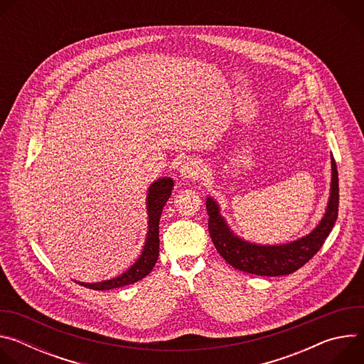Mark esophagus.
<instances>
[{
  "instance_id": "esophagus-1",
  "label": "esophagus",
  "mask_w": 364,
  "mask_h": 364,
  "mask_svg": "<svg viewBox=\"0 0 364 364\" xmlns=\"http://www.w3.org/2000/svg\"><path fill=\"white\" fill-rule=\"evenodd\" d=\"M203 173V164L197 159H188L180 168V176L184 180H197Z\"/></svg>"
}]
</instances>
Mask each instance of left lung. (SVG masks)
I'll return each instance as SVG.
<instances>
[{"instance_id": "obj_1", "label": "left lung", "mask_w": 364, "mask_h": 364, "mask_svg": "<svg viewBox=\"0 0 364 364\" xmlns=\"http://www.w3.org/2000/svg\"><path fill=\"white\" fill-rule=\"evenodd\" d=\"M209 233L225 261L246 274L261 277L289 275L305 265L323 246L338 215V174L331 155L330 196L318 225L308 235L281 245H259L237 236L222 216L220 204L210 196L205 200Z\"/></svg>"}]
</instances>
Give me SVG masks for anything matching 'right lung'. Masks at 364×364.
Returning <instances> with one entry per match:
<instances>
[{"instance_id":"add662e5","label":"right lung","mask_w":364,"mask_h":364,"mask_svg":"<svg viewBox=\"0 0 364 364\" xmlns=\"http://www.w3.org/2000/svg\"><path fill=\"white\" fill-rule=\"evenodd\" d=\"M174 181L170 177H163L155 180L149 187L146 193V216H148V230L145 236V242L142 246V250L139 256L136 257V261L119 277L105 279L100 282H79L75 281L86 288L95 289V291H105V289H114V288H121L127 287L131 284L138 282L144 277H146L152 268L155 267V262L159 259L160 253V218L161 212L164 209V205L167 200L171 196Z\"/></svg>"}]
</instances>
